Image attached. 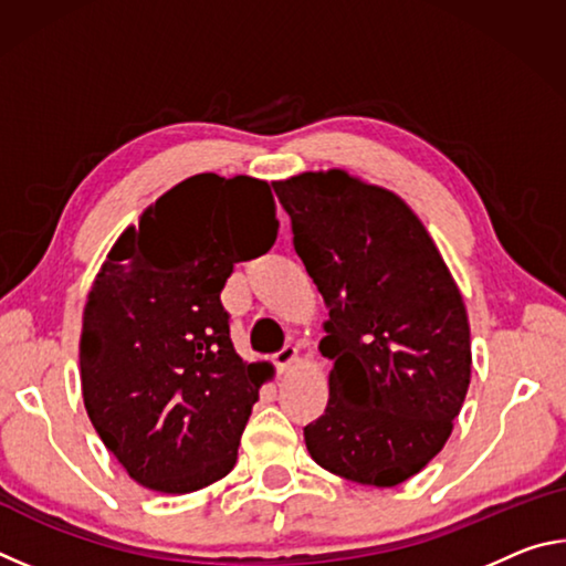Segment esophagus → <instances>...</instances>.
I'll use <instances>...</instances> for the list:
<instances>
[{
	"label": "esophagus",
	"mask_w": 566,
	"mask_h": 566,
	"mask_svg": "<svg viewBox=\"0 0 566 566\" xmlns=\"http://www.w3.org/2000/svg\"><path fill=\"white\" fill-rule=\"evenodd\" d=\"M272 361H274V367L280 369V371H286L292 367V364L296 361V347H292V344H286L284 349H280L272 357Z\"/></svg>",
	"instance_id": "esophagus-1"
}]
</instances>
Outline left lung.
<instances>
[{
	"label": "left lung",
	"instance_id": "left-lung-1",
	"mask_svg": "<svg viewBox=\"0 0 566 566\" xmlns=\"http://www.w3.org/2000/svg\"><path fill=\"white\" fill-rule=\"evenodd\" d=\"M329 319V401L304 427L314 462L395 486L442 452L472 377L467 310L419 217L342 169L274 181Z\"/></svg>",
	"mask_w": 566,
	"mask_h": 566
}]
</instances>
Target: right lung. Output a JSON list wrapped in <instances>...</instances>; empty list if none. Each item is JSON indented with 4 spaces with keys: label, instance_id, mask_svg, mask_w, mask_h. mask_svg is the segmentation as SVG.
Masks as SVG:
<instances>
[{
    "label": "right lung",
    "instance_id": "1",
    "mask_svg": "<svg viewBox=\"0 0 566 566\" xmlns=\"http://www.w3.org/2000/svg\"><path fill=\"white\" fill-rule=\"evenodd\" d=\"M262 179L195 175L127 227L82 319V397L104 447L142 486L187 494L232 472L272 364L229 337L224 284L276 239Z\"/></svg>",
    "mask_w": 566,
    "mask_h": 566
}]
</instances>
